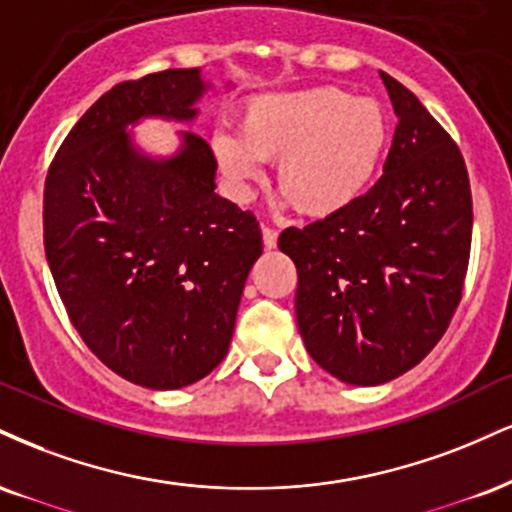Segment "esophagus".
Listing matches in <instances>:
<instances>
[{
  "label": "esophagus",
  "mask_w": 512,
  "mask_h": 512,
  "mask_svg": "<svg viewBox=\"0 0 512 512\" xmlns=\"http://www.w3.org/2000/svg\"><path fill=\"white\" fill-rule=\"evenodd\" d=\"M276 240H279V231L272 229V226H264L262 224V243H264V248H267V250L276 248Z\"/></svg>",
  "instance_id": "34e87169"
}]
</instances>
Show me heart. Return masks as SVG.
<instances>
[{
  "mask_svg": "<svg viewBox=\"0 0 512 512\" xmlns=\"http://www.w3.org/2000/svg\"><path fill=\"white\" fill-rule=\"evenodd\" d=\"M391 138L386 109L341 88L262 95L245 104L238 138L219 133L212 152L240 200L276 162V190L305 217H331L365 193Z\"/></svg>",
  "mask_w": 512,
  "mask_h": 512,
  "instance_id": "1",
  "label": "heart"
}]
</instances>
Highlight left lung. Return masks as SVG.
Segmentation results:
<instances>
[{"label":"left lung","mask_w":512,"mask_h":512,"mask_svg":"<svg viewBox=\"0 0 512 512\" xmlns=\"http://www.w3.org/2000/svg\"><path fill=\"white\" fill-rule=\"evenodd\" d=\"M381 80L398 116L384 174L343 212L279 236L298 269L307 353L355 386L400 377L439 343L463 298L472 243L458 145L405 85Z\"/></svg>","instance_id":"1"}]
</instances>
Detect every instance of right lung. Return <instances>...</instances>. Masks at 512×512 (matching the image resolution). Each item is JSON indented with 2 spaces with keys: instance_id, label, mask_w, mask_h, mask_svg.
<instances>
[{
  "instance_id": "1",
  "label": "right lung",
  "mask_w": 512,
  "mask_h": 512,
  "mask_svg": "<svg viewBox=\"0 0 512 512\" xmlns=\"http://www.w3.org/2000/svg\"><path fill=\"white\" fill-rule=\"evenodd\" d=\"M200 69L123 80L80 116L45 181V252L71 324L119 377L169 391L229 353L245 279L262 255L255 214L214 193L217 159L181 133L174 157L135 147L131 123L193 121Z\"/></svg>"
}]
</instances>
